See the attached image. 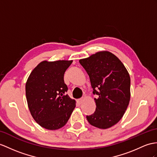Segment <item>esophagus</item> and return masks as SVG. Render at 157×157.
Segmentation results:
<instances>
[{
    "mask_svg": "<svg viewBox=\"0 0 157 157\" xmlns=\"http://www.w3.org/2000/svg\"><path fill=\"white\" fill-rule=\"evenodd\" d=\"M84 101V98H79L78 100V102L79 104H82V102Z\"/></svg>",
    "mask_w": 157,
    "mask_h": 157,
    "instance_id": "esophagus-1",
    "label": "esophagus"
}]
</instances>
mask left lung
<instances>
[{
  "label": "left lung",
  "mask_w": 157,
  "mask_h": 157,
  "mask_svg": "<svg viewBox=\"0 0 157 157\" xmlns=\"http://www.w3.org/2000/svg\"><path fill=\"white\" fill-rule=\"evenodd\" d=\"M79 63L89 75L96 110L86 116L95 127L106 129L119 121L127 110L131 98V78L123 63L112 52H97Z\"/></svg>",
  "instance_id": "obj_1"
}]
</instances>
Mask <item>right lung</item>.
I'll return each instance as SVG.
<instances>
[{
    "label": "right lung",
    "instance_id": "obj_1",
    "mask_svg": "<svg viewBox=\"0 0 157 157\" xmlns=\"http://www.w3.org/2000/svg\"><path fill=\"white\" fill-rule=\"evenodd\" d=\"M72 60H43L30 72L26 81V97L30 113L40 127L57 130L64 127L76 106L66 94L64 74Z\"/></svg>",
    "mask_w": 157,
    "mask_h": 157
}]
</instances>
